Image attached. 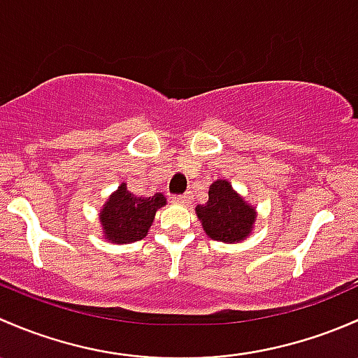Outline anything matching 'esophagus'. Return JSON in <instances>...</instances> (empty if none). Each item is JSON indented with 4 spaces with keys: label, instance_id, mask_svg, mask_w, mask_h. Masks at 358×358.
<instances>
[{
    "label": "esophagus",
    "instance_id": "34e87169",
    "mask_svg": "<svg viewBox=\"0 0 358 358\" xmlns=\"http://www.w3.org/2000/svg\"><path fill=\"white\" fill-rule=\"evenodd\" d=\"M172 201L179 205H187L191 201V194H179V196H172Z\"/></svg>",
    "mask_w": 358,
    "mask_h": 358
}]
</instances>
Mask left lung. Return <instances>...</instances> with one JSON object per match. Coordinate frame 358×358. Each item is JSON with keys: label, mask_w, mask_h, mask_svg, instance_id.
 <instances>
[{"label": "left lung", "mask_w": 358, "mask_h": 358, "mask_svg": "<svg viewBox=\"0 0 358 358\" xmlns=\"http://www.w3.org/2000/svg\"><path fill=\"white\" fill-rule=\"evenodd\" d=\"M196 217L205 234L213 241L236 245L252 236L257 222V208L231 186L227 179L210 184L208 201L198 205Z\"/></svg>", "instance_id": "1"}]
</instances>
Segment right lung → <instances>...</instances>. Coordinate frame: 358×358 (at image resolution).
<instances>
[{
	"mask_svg": "<svg viewBox=\"0 0 358 358\" xmlns=\"http://www.w3.org/2000/svg\"><path fill=\"white\" fill-rule=\"evenodd\" d=\"M167 205L162 193L153 196H136L122 182L99 210L103 238L115 245H129L146 238L155 220V213Z\"/></svg>",
	"mask_w": 358,
	"mask_h": 358,
	"instance_id": "obj_1",
	"label": "right lung"
}]
</instances>
